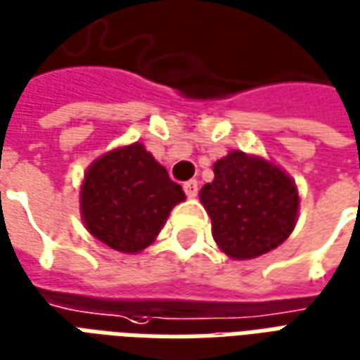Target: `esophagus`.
I'll use <instances>...</instances> for the list:
<instances>
[{
  "mask_svg": "<svg viewBox=\"0 0 360 360\" xmlns=\"http://www.w3.org/2000/svg\"><path fill=\"white\" fill-rule=\"evenodd\" d=\"M183 188H185V195H187L188 198H195V196L198 195V183H196L195 179L187 181V183L183 185Z\"/></svg>",
  "mask_w": 360,
  "mask_h": 360,
  "instance_id": "esophagus-1",
  "label": "esophagus"
}]
</instances>
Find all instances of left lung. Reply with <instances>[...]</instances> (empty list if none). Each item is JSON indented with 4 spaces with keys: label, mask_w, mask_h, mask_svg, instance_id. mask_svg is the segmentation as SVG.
<instances>
[{
    "label": "left lung",
    "mask_w": 360,
    "mask_h": 360,
    "mask_svg": "<svg viewBox=\"0 0 360 360\" xmlns=\"http://www.w3.org/2000/svg\"><path fill=\"white\" fill-rule=\"evenodd\" d=\"M218 249L233 260L270 252L293 233L299 188L279 165L231 150L214 164V181L200 188Z\"/></svg>",
    "instance_id": "obj_1"
}]
</instances>
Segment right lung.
Here are the masks:
<instances>
[{"instance_id": "obj_1", "label": "right lung", "mask_w": 360, "mask_h": 360, "mask_svg": "<svg viewBox=\"0 0 360 360\" xmlns=\"http://www.w3.org/2000/svg\"><path fill=\"white\" fill-rule=\"evenodd\" d=\"M81 218L94 239L136 255L156 241L185 193L141 142L117 146L86 167L81 185Z\"/></svg>"}]
</instances>
